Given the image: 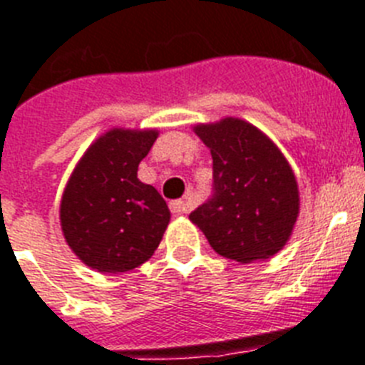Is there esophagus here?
Wrapping results in <instances>:
<instances>
[{"instance_id":"34e87169","label":"esophagus","mask_w":365,"mask_h":365,"mask_svg":"<svg viewBox=\"0 0 365 365\" xmlns=\"http://www.w3.org/2000/svg\"><path fill=\"white\" fill-rule=\"evenodd\" d=\"M170 210L173 212V215L179 216V215H186V212L190 210V207H188V203H186V201L175 200V201H171V203H170Z\"/></svg>"}]
</instances>
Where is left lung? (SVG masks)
Listing matches in <instances>:
<instances>
[{
  "mask_svg": "<svg viewBox=\"0 0 365 365\" xmlns=\"http://www.w3.org/2000/svg\"><path fill=\"white\" fill-rule=\"evenodd\" d=\"M212 155V194L190 215L216 254L252 263L278 254L298 216L293 170L254 125L224 119L195 126Z\"/></svg>",
  "mask_w": 365,
  "mask_h": 365,
  "instance_id": "obj_1",
  "label": "left lung"
}]
</instances>
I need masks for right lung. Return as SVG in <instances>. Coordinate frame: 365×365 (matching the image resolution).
<instances>
[{
    "label": "right lung",
    "mask_w": 365,
    "mask_h": 365,
    "mask_svg": "<svg viewBox=\"0 0 365 365\" xmlns=\"http://www.w3.org/2000/svg\"><path fill=\"white\" fill-rule=\"evenodd\" d=\"M155 140V130H110L87 149L65 188V239L98 272H126L145 263L170 224L164 197L138 179V165Z\"/></svg>",
    "instance_id": "obj_1"
}]
</instances>
